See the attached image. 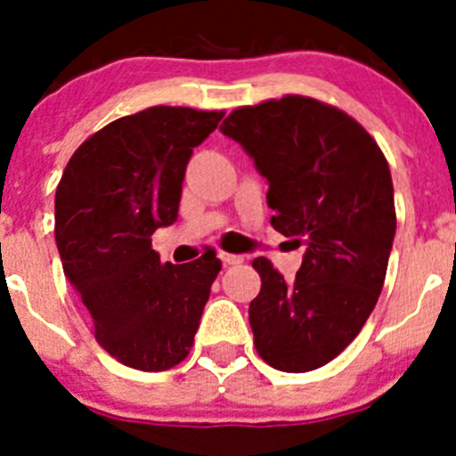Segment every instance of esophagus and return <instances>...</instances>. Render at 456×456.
Instances as JSON below:
<instances>
[{
    "instance_id": "1",
    "label": "esophagus",
    "mask_w": 456,
    "mask_h": 456,
    "mask_svg": "<svg viewBox=\"0 0 456 456\" xmlns=\"http://www.w3.org/2000/svg\"><path fill=\"white\" fill-rule=\"evenodd\" d=\"M220 260L224 262V265H240V262H245V256H238V254H220Z\"/></svg>"
}]
</instances>
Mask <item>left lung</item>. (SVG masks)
<instances>
[{"mask_svg": "<svg viewBox=\"0 0 456 456\" xmlns=\"http://www.w3.org/2000/svg\"><path fill=\"white\" fill-rule=\"evenodd\" d=\"M269 183L271 224L306 251L293 282L256 257V351L273 369L329 364L366 324L393 249L395 196L375 139L342 110L300 94L245 105L220 126Z\"/></svg>", "mask_w": 456, "mask_h": 456, "instance_id": "8db88e82", "label": "left lung"}]
</instances>
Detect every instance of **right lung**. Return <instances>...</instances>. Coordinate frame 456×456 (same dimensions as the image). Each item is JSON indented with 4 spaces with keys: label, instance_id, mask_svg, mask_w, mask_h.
I'll return each mask as SVG.
<instances>
[{
    "label": "right lung",
    "instance_id": "obj_1",
    "mask_svg": "<svg viewBox=\"0 0 456 456\" xmlns=\"http://www.w3.org/2000/svg\"><path fill=\"white\" fill-rule=\"evenodd\" d=\"M224 112L154 105L108 123L68 160L54 196L63 273L121 364L159 372L181 364L220 271L216 251L160 262L151 233L178 218L194 147Z\"/></svg>",
    "mask_w": 456,
    "mask_h": 456
}]
</instances>
